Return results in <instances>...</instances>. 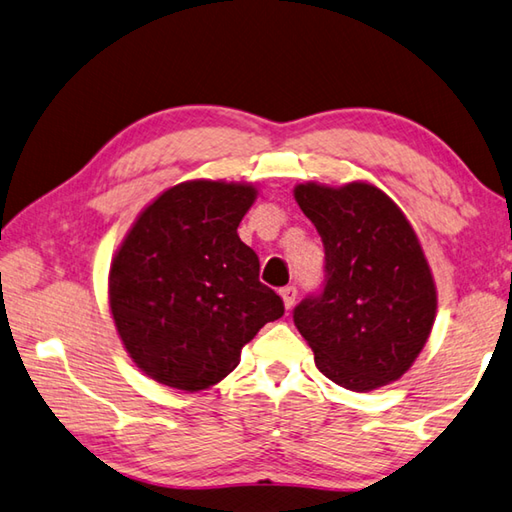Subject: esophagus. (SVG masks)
<instances>
[{
    "mask_svg": "<svg viewBox=\"0 0 512 512\" xmlns=\"http://www.w3.org/2000/svg\"><path fill=\"white\" fill-rule=\"evenodd\" d=\"M280 295H282V302H284L286 309H291V306L295 304L297 288L295 286H284V288H280Z\"/></svg>",
    "mask_w": 512,
    "mask_h": 512,
    "instance_id": "esophagus-1",
    "label": "esophagus"
}]
</instances>
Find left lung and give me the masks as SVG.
Returning a JSON list of instances; mask_svg holds the SVG:
<instances>
[{"label": "left lung", "mask_w": 512, "mask_h": 512, "mask_svg": "<svg viewBox=\"0 0 512 512\" xmlns=\"http://www.w3.org/2000/svg\"><path fill=\"white\" fill-rule=\"evenodd\" d=\"M324 244V291L293 320L315 365L351 392L394 383L414 365L436 318V284L403 210L367 181L295 185Z\"/></svg>", "instance_id": "8db88e82"}]
</instances>
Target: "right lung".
<instances>
[{"label": "right lung", "mask_w": 512, "mask_h": 512, "mask_svg": "<svg viewBox=\"0 0 512 512\" xmlns=\"http://www.w3.org/2000/svg\"><path fill=\"white\" fill-rule=\"evenodd\" d=\"M253 183L183 181L129 228L109 268V309L123 347L152 380L201 392L239 365L241 349L284 315L259 282L255 250L237 228Z\"/></svg>", "instance_id": "1"}]
</instances>
